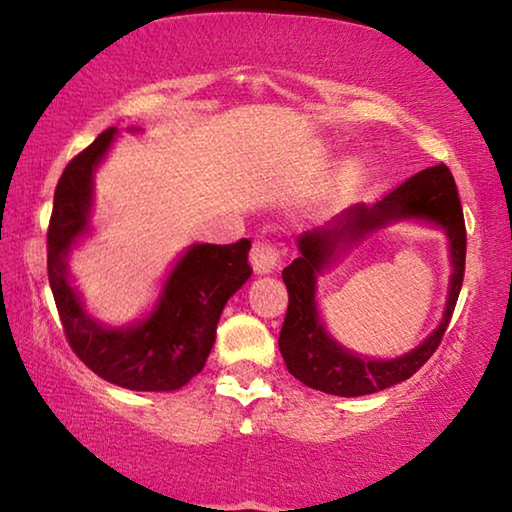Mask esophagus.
<instances>
[{
	"label": "esophagus",
	"mask_w": 512,
	"mask_h": 512,
	"mask_svg": "<svg viewBox=\"0 0 512 512\" xmlns=\"http://www.w3.org/2000/svg\"><path fill=\"white\" fill-rule=\"evenodd\" d=\"M250 264H253L257 275H268L280 266V253L268 241H255L253 250H250Z\"/></svg>",
	"instance_id": "1"
}]
</instances>
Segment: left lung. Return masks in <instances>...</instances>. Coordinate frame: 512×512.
<instances>
[{
    "label": "left lung",
    "instance_id": "obj_1",
    "mask_svg": "<svg viewBox=\"0 0 512 512\" xmlns=\"http://www.w3.org/2000/svg\"><path fill=\"white\" fill-rule=\"evenodd\" d=\"M413 220L443 229L448 237V300L439 327L420 346L393 360L366 358L336 342L317 309V280L360 245L372 231ZM300 255L284 268L289 309L280 332V352L293 377L309 388L339 397L379 393L415 375L436 352L454 314L465 271V221L456 183L445 164L429 167L406 180L375 205L357 203L332 221L296 239Z\"/></svg>",
    "mask_w": 512,
    "mask_h": 512
}]
</instances>
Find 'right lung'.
<instances>
[{"label":"right lung","mask_w":512,"mask_h":512,"mask_svg":"<svg viewBox=\"0 0 512 512\" xmlns=\"http://www.w3.org/2000/svg\"><path fill=\"white\" fill-rule=\"evenodd\" d=\"M117 135V128L103 131L58 180L47 232L51 293L69 345L101 379L128 391H178L203 370L225 302L253 275L250 241L187 246L164 275L146 314L126 325L94 318L69 273V255L92 235L94 178Z\"/></svg>","instance_id":"add662e5"}]
</instances>
